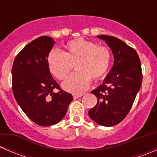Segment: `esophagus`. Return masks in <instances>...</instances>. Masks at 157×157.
<instances>
[{
    "mask_svg": "<svg viewBox=\"0 0 157 157\" xmlns=\"http://www.w3.org/2000/svg\"><path fill=\"white\" fill-rule=\"evenodd\" d=\"M82 96H83V94H74V95H73V96H74V99H78V98L81 97Z\"/></svg>",
    "mask_w": 157,
    "mask_h": 157,
    "instance_id": "34e87169",
    "label": "esophagus"
}]
</instances>
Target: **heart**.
<instances>
[{"mask_svg":"<svg viewBox=\"0 0 157 157\" xmlns=\"http://www.w3.org/2000/svg\"><path fill=\"white\" fill-rule=\"evenodd\" d=\"M112 53L108 47L83 39L70 41L62 52L52 51L47 59L51 74L58 80L67 77L73 64L77 70L62 83V87L73 93H80L90 86L91 79L99 80L108 73Z\"/></svg>","mask_w":157,"mask_h":157,"instance_id":"obj_1","label":"heart"}]
</instances>
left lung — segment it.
Here are the masks:
<instances>
[{"label":"left lung","mask_w":157,"mask_h":157,"mask_svg":"<svg viewBox=\"0 0 157 157\" xmlns=\"http://www.w3.org/2000/svg\"><path fill=\"white\" fill-rule=\"evenodd\" d=\"M114 55V64L103 83L91 92L97 103L88 112L90 118L102 126L116 125L128 114L142 82L141 63L137 52L114 36L102 35Z\"/></svg>","instance_id":"1"}]
</instances>
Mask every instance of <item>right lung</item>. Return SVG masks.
Segmentation results:
<instances>
[{
    "instance_id": "right-lung-1",
    "label": "right lung",
    "mask_w": 157,
    "mask_h": 157,
    "mask_svg": "<svg viewBox=\"0 0 157 157\" xmlns=\"http://www.w3.org/2000/svg\"><path fill=\"white\" fill-rule=\"evenodd\" d=\"M54 44L48 36L34 39L19 52L12 67V90L17 103L33 122L44 127L59 122L73 100L48 70L47 59Z\"/></svg>"
}]
</instances>
